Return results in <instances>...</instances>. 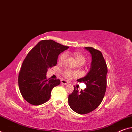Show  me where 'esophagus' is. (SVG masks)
Returning a JSON list of instances; mask_svg holds the SVG:
<instances>
[{"instance_id":"1","label":"esophagus","mask_w":132,"mask_h":132,"mask_svg":"<svg viewBox=\"0 0 132 132\" xmlns=\"http://www.w3.org/2000/svg\"><path fill=\"white\" fill-rule=\"evenodd\" d=\"M61 84H62L64 85H68V81H67L65 80H63V79H62V80H61Z\"/></svg>"}]
</instances>
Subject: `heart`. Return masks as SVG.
<instances>
[{"instance_id":"heart-1","label":"heart","mask_w":132,"mask_h":132,"mask_svg":"<svg viewBox=\"0 0 132 132\" xmlns=\"http://www.w3.org/2000/svg\"><path fill=\"white\" fill-rule=\"evenodd\" d=\"M74 56H75L77 62L78 63V64H82L84 65L85 64L86 62V59L82 54L79 53V52H75L74 53ZM67 56V54L66 53H62V55L59 57V62H64L65 60L66 57ZM63 75H64L65 77H66L67 78L70 79L73 77H75L77 76V73L75 71H71V70H68V69H65L63 71Z\"/></svg>"}]
</instances>
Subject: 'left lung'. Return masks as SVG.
Here are the masks:
<instances>
[{
  "label": "left lung",
  "mask_w": 132,
  "mask_h": 132,
  "mask_svg": "<svg viewBox=\"0 0 132 132\" xmlns=\"http://www.w3.org/2000/svg\"><path fill=\"white\" fill-rule=\"evenodd\" d=\"M85 48L91 55V68L85 76L77 80L84 82L86 88L79 91L75 88L71 94L68 95L70 107L81 115L91 112L100 105L107 86V65L102 52L90 47Z\"/></svg>",
  "instance_id": "left-lung-1"
}]
</instances>
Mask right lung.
I'll use <instances>...</instances> for the list:
<instances>
[{
	"label": "right lung",
	"mask_w": 132,
	"mask_h": 132,
	"mask_svg": "<svg viewBox=\"0 0 132 132\" xmlns=\"http://www.w3.org/2000/svg\"><path fill=\"white\" fill-rule=\"evenodd\" d=\"M69 47L53 40H42L27 55L19 75V87L24 100L33 105L44 103L50 98L59 79H47L48 68L57 64V57Z\"/></svg>",
	"instance_id": "right-lung-1"
}]
</instances>
